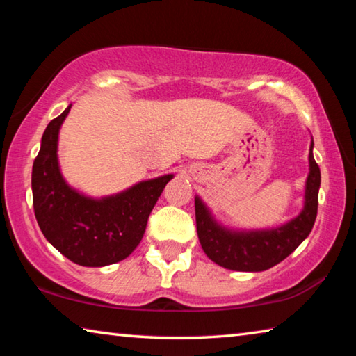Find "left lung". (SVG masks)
<instances>
[{
  "label": "left lung",
  "mask_w": 356,
  "mask_h": 356,
  "mask_svg": "<svg viewBox=\"0 0 356 356\" xmlns=\"http://www.w3.org/2000/svg\"><path fill=\"white\" fill-rule=\"evenodd\" d=\"M311 136L309 172L305 182L303 207L292 220L265 229H238L222 225L200 195L195 196L196 231L210 261L236 272H264L297 250L314 226L321 188V170L316 163Z\"/></svg>",
  "instance_id": "obj_1"
}]
</instances>
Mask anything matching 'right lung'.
Returning a JSON list of instances; mask_svg holds the SVG:
<instances>
[{
  "instance_id": "right-lung-1",
  "label": "right lung",
  "mask_w": 356,
  "mask_h": 356,
  "mask_svg": "<svg viewBox=\"0 0 356 356\" xmlns=\"http://www.w3.org/2000/svg\"><path fill=\"white\" fill-rule=\"evenodd\" d=\"M72 105L42 135L33 165V206L45 238L83 267H105L129 257L140 245L149 215L174 174L141 180L114 195L94 197L64 179L59 166V130Z\"/></svg>"
}]
</instances>
